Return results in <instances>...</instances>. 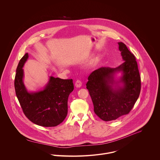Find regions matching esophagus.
<instances>
[{
  "label": "esophagus",
  "mask_w": 160,
  "mask_h": 160,
  "mask_svg": "<svg viewBox=\"0 0 160 160\" xmlns=\"http://www.w3.org/2000/svg\"><path fill=\"white\" fill-rule=\"evenodd\" d=\"M81 86H82V82L79 80H77L75 82V86L76 88H80L81 87Z\"/></svg>",
  "instance_id": "esophagus-1"
}]
</instances>
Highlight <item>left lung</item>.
Here are the masks:
<instances>
[{
	"instance_id": "1",
	"label": "left lung",
	"mask_w": 160,
	"mask_h": 160,
	"mask_svg": "<svg viewBox=\"0 0 160 160\" xmlns=\"http://www.w3.org/2000/svg\"><path fill=\"white\" fill-rule=\"evenodd\" d=\"M118 44L124 62L116 68L101 67L93 71L86 84L93 111L105 121L128 114L140 92V76L136 58L124 43ZM119 73L121 75L116 77Z\"/></svg>"
}]
</instances>
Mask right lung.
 Returning <instances> with one entry per match:
<instances>
[{"label":"right lung","instance_id":"obj_1","mask_svg":"<svg viewBox=\"0 0 160 160\" xmlns=\"http://www.w3.org/2000/svg\"><path fill=\"white\" fill-rule=\"evenodd\" d=\"M28 53L20 60L16 71L15 89L25 116L33 123L54 127L62 123L68 114V99L74 89L72 79L50 76L45 86L37 91H29L24 82L23 67Z\"/></svg>","mask_w":160,"mask_h":160}]
</instances>
